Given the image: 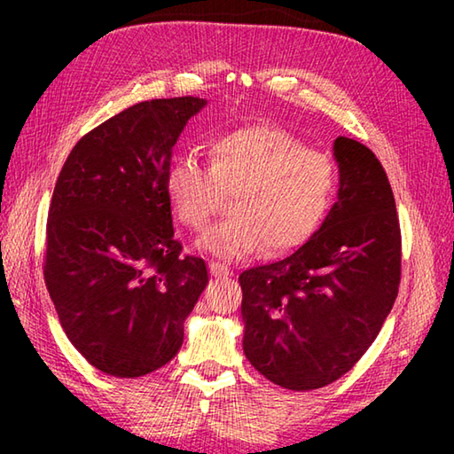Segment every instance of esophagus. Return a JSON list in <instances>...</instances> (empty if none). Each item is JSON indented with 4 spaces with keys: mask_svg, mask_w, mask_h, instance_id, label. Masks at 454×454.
Here are the masks:
<instances>
[{
    "mask_svg": "<svg viewBox=\"0 0 454 454\" xmlns=\"http://www.w3.org/2000/svg\"><path fill=\"white\" fill-rule=\"evenodd\" d=\"M208 268H210V274L216 276V278H222V276H230V274H232V272H230L228 266L220 264V262H210Z\"/></svg>",
    "mask_w": 454,
    "mask_h": 454,
    "instance_id": "34e87169",
    "label": "esophagus"
}]
</instances>
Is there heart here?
<instances>
[{"mask_svg":"<svg viewBox=\"0 0 454 454\" xmlns=\"http://www.w3.org/2000/svg\"><path fill=\"white\" fill-rule=\"evenodd\" d=\"M336 186L333 160L274 126L216 134L208 142V170L196 158L178 156L164 176L172 216L190 230L202 228L228 196L230 216L196 240V250L218 260L298 248L325 222Z\"/></svg>","mask_w":454,"mask_h":454,"instance_id":"heart-1","label":"heart"}]
</instances>
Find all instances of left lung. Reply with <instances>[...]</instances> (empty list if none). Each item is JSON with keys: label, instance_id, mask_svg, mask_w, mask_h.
Wrapping results in <instances>:
<instances>
[{"label": "left lung", "instance_id": "left-lung-1", "mask_svg": "<svg viewBox=\"0 0 454 454\" xmlns=\"http://www.w3.org/2000/svg\"><path fill=\"white\" fill-rule=\"evenodd\" d=\"M336 202L294 254L240 274L244 355L268 380L312 390L379 336L401 284V226L379 158L338 136Z\"/></svg>", "mask_w": 454, "mask_h": 454}]
</instances>
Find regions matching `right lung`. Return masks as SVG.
<instances>
[{"mask_svg":"<svg viewBox=\"0 0 454 454\" xmlns=\"http://www.w3.org/2000/svg\"><path fill=\"white\" fill-rule=\"evenodd\" d=\"M206 104L128 107L74 145L53 188L45 286L75 350L110 376L170 363L208 284L202 258H180L164 192L174 144Z\"/></svg>","mask_w":454,"mask_h":454,"instance_id":"1","label":"right lung"}]
</instances>
